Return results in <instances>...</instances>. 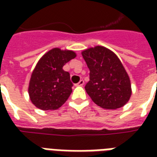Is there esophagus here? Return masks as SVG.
Here are the masks:
<instances>
[{
	"mask_svg": "<svg viewBox=\"0 0 157 157\" xmlns=\"http://www.w3.org/2000/svg\"><path fill=\"white\" fill-rule=\"evenodd\" d=\"M78 84H80L81 86H82L83 84H84V81H83V80H80V82H79Z\"/></svg>",
	"mask_w": 157,
	"mask_h": 157,
	"instance_id": "34e87169",
	"label": "esophagus"
}]
</instances>
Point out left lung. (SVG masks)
I'll return each mask as SVG.
<instances>
[{"instance_id": "left-lung-1", "label": "left lung", "mask_w": 157, "mask_h": 157, "mask_svg": "<svg viewBox=\"0 0 157 157\" xmlns=\"http://www.w3.org/2000/svg\"><path fill=\"white\" fill-rule=\"evenodd\" d=\"M75 56L72 50L54 48L40 58L29 86V98L35 107L44 111L56 110L67 101L73 84L63 67Z\"/></svg>"}]
</instances>
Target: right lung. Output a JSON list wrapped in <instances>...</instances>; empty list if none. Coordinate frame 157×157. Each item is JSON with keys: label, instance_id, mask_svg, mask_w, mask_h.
<instances>
[{"label": "right lung", "instance_id": "add662e5", "mask_svg": "<svg viewBox=\"0 0 157 157\" xmlns=\"http://www.w3.org/2000/svg\"><path fill=\"white\" fill-rule=\"evenodd\" d=\"M82 55L90 70L85 90L92 101L105 109L124 106L131 97V84L117 56L102 46L87 48Z\"/></svg>", "mask_w": 157, "mask_h": 157}]
</instances>
